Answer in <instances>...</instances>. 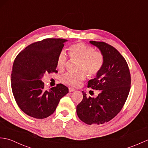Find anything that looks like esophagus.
Masks as SVG:
<instances>
[{
	"label": "esophagus",
	"mask_w": 148,
	"mask_h": 148,
	"mask_svg": "<svg viewBox=\"0 0 148 148\" xmlns=\"http://www.w3.org/2000/svg\"><path fill=\"white\" fill-rule=\"evenodd\" d=\"M74 90H75V89H74V88H71V87H69V92H74Z\"/></svg>",
	"instance_id": "34e87169"
}]
</instances>
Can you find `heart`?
Instances as JSON below:
<instances>
[{"mask_svg":"<svg viewBox=\"0 0 148 148\" xmlns=\"http://www.w3.org/2000/svg\"><path fill=\"white\" fill-rule=\"evenodd\" d=\"M71 58L78 59L77 72H67L63 75L62 82L69 85L77 87L81 85L86 79V71L90 76H94L101 70L104 64V56L101 52L95 51L93 47L84 42L74 44L69 48ZM67 58L65 52L62 50L59 53L56 59V66L60 70H64L67 64ZM85 71H84L82 70Z\"/></svg>","mask_w":148,"mask_h":148,"instance_id":"1","label":"heart"}]
</instances>
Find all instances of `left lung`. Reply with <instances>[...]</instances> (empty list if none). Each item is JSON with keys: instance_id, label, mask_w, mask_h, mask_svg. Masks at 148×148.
<instances>
[{"instance_id": "left-lung-1", "label": "left lung", "mask_w": 148, "mask_h": 148, "mask_svg": "<svg viewBox=\"0 0 148 148\" xmlns=\"http://www.w3.org/2000/svg\"><path fill=\"white\" fill-rule=\"evenodd\" d=\"M90 42L104 56V64L87 86L100 93L92 98L82 92L83 98L77 106L76 111L85 123L100 125L111 120L120 112L130 92L131 76L126 60L115 48L104 42Z\"/></svg>"}]
</instances>
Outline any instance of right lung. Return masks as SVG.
I'll use <instances>...</instances> for the list:
<instances>
[{
    "mask_svg": "<svg viewBox=\"0 0 148 148\" xmlns=\"http://www.w3.org/2000/svg\"><path fill=\"white\" fill-rule=\"evenodd\" d=\"M64 39H45L26 47L16 57L11 73V88L22 111L31 117L43 119L52 114L67 86L58 84L45 88L41 78L45 73H56V59L62 51Z\"/></svg>",
    "mask_w": 148,
    "mask_h": 148,
    "instance_id": "add662e5",
    "label": "right lung"
}]
</instances>
